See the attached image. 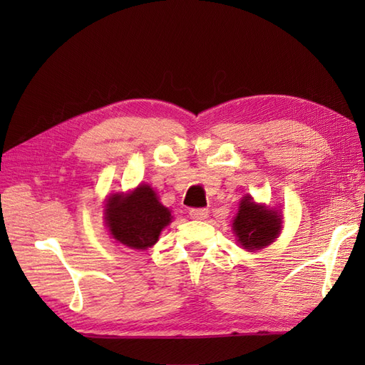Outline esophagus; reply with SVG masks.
Returning <instances> with one entry per match:
<instances>
[{
    "label": "esophagus",
    "mask_w": 365,
    "mask_h": 365,
    "mask_svg": "<svg viewBox=\"0 0 365 365\" xmlns=\"http://www.w3.org/2000/svg\"><path fill=\"white\" fill-rule=\"evenodd\" d=\"M189 215L195 220H204L208 217V210L207 208H192Z\"/></svg>",
    "instance_id": "obj_1"
}]
</instances>
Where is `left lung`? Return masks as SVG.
I'll use <instances>...</instances> for the list:
<instances>
[{
	"mask_svg": "<svg viewBox=\"0 0 365 365\" xmlns=\"http://www.w3.org/2000/svg\"><path fill=\"white\" fill-rule=\"evenodd\" d=\"M282 219L277 210L256 204L250 195L244 196L233 220L239 245L247 251H257L271 245L280 235Z\"/></svg>",
	"mask_w": 365,
	"mask_h": 365,
	"instance_id": "obj_1",
	"label": "left lung"
}]
</instances>
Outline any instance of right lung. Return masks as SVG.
<instances>
[{
    "mask_svg": "<svg viewBox=\"0 0 365 365\" xmlns=\"http://www.w3.org/2000/svg\"><path fill=\"white\" fill-rule=\"evenodd\" d=\"M165 208L148 184H140L130 193H115L106 200L105 222L109 235L118 244L132 250H146L160 237L164 227L172 222Z\"/></svg>",
    "mask_w": 365,
    "mask_h": 365,
    "instance_id": "right-lung-1",
    "label": "right lung"
}]
</instances>
